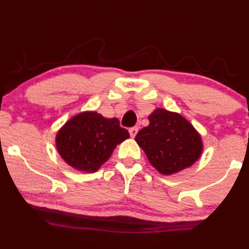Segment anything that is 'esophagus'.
<instances>
[{
	"instance_id": "obj_1",
	"label": "esophagus",
	"mask_w": 249,
	"mask_h": 249,
	"mask_svg": "<svg viewBox=\"0 0 249 249\" xmlns=\"http://www.w3.org/2000/svg\"><path fill=\"white\" fill-rule=\"evenodd\" d=\"M137 132H138V127H137V126H135V127L129 128V135H130V137L134 138L135 136H136Z\"/></svg>"
}]
</instances>
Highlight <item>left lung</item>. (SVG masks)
Wrapping results in <instances>:
<instances>
[{"mask_svg":"<svg viewBox=\"0 0 249 249\" xmlns=\"http://www.w3.org/2000/svg\"><path fill=\"white\" fill-rule=\"evenodd\" d=\"M149 125L137 133L135 141L162 175H172L190 167L202 151L200 135L177 113L158 108L149 115Z\"/></svg>","mask_w":249,"mask_h":249,"instance_id":"obj_1","label":"left lung"}]
</instances>
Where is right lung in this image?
<instances>
[{"instance_id": "obj_1", "label": "right lung", "mask_w": 249, "mask_h": 249, "mask_svg": "<svg viewBox=\"0 0 249 249\" xmlns=\"http://www.w3.org/2000/svg\"><path fill=\"white\" fill-rule=\"evenodd\" d=\"M129 137L117 119H105L95 112H83L67 122L57 135L59 154L71 167L95 172L113 150Z\"/></svg>"}]
</instances>
